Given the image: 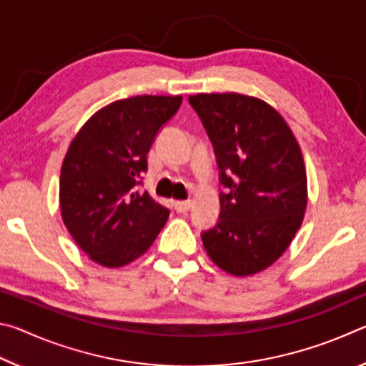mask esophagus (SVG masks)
<instances>
[{
	"label": "esophagus",
	"instance_id": "34e87169",
	"mask_svg": "<svg viewBox=\"0 0 366 366\" xmlns=\"http://www.w3.org/2000/svg\"><path fill=\"white\" fill-rule=\"evenodd\" d=\"M192 208V202L190 200H182V202H176L174 203V209L177 213H187Z\"/></svg>",
	"mask_w": 366,
	"mask_h": 366
}]
</instances>
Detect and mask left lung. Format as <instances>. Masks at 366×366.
Returning a JSON list of instances; mask_svg holds the SVG:
<instances>
[{
	"label": "left lung",
	"mask_w": 366,
	"mask_h": 366,
	"mask_svg": "<svg viewBox=\"0 0 366 366\" xmlns=\"http://www.w3.org/2000/svg\"><path fill=\"white\" fill-rule=\"evenodd\" d=\"M189 102L213 142L221 213L202 234L212 262L229 274H257L280 259L302 226L307 171L300 147L277 111L257 97L197 94Z\"/></svg>",
	"instance_id": "1"
}]
</instances>
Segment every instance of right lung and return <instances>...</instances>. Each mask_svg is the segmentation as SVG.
Instances as JSON below:
<instances>
[{"mask_svg": "<svg viewBox=\"0 0 366 366\" xmlns=\"http://www.w3.org/2000/svg\"><path fill=\"white\" fill-rule=\"evenodd\" d=\"M182 95H139L107 104L86 121L61 166L59 207L79 249L121 268L150 249L169 209L139 190L147 154Z\"/></svg>", "mask_w": 366, "mask_h": 366, "instance_id": "1", "label": "right lung"}]
</instances>
